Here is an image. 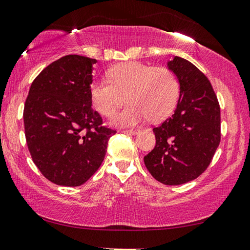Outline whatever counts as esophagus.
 <instances>
[{
  "label": "esophagus",
  "instance_id": "esophagus-1",
  "mask_svg": "<svg viewBox=\"0 0 250 250\" xmlns=\"http://www.w3.org/2000/svg\"><path fill=\"white\" fill-rule=\"evenodd\" d=\"M122 132L126 133V135H137V133L140 132V130H124Z\"/></svg>",
  "mask_w": 250,
  "mask_h": 250
}]
</instances>
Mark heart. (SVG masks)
<instances>
[{"label": "heart", "instance_id": "heart-1", "mask_svg": "<svg viewBox=\"0 0 250 250\" xmlns=\"http://www.w3.org/2000/svg\"><path fill=\"white\" fill-rule=\"evenodd\" d=\"M105 80H96L89 87L94 109L111 117L124 103L129 105L112 119L118 126H132L147 120L159 121L169 115L176 105L180 85L172 70L143 62H122L107 72Z\"/></svg>", "mask_w": 250, "mask_h": 250}]
</instances>
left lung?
Masks as SVG:
<instances>
[{
    "instance_id": "8db88e82",
    "label": "left lung",
    "mask_w": 250,
    "mask_h": 250,
    "mask_svg": "<svg viewBox=\"0 0 250 250\" xmlns=\"http://www.w3.org/2000/svg\"><path fill=\"white\" fill-rule=\"evenodd\" d=\"M180 83L174 113L152 129L156 146L144 157L149 173L165 185L195 180L220 144V106L208 77L184 58L167 62Z\"/></svg>"
}]
</instances>
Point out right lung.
<instances>
[{
	"label": "right lung",
	"mask_w": 250,
	"mask_h": 250,
	"mask_svg": "<svg viewBox=\"0 0 250 250\" xmlns=\"http://www.w3.org/2000/svg\"><path fill=\"white\" fill-rule=\"evenodd\" d=\"M96 59L67 55L32 82L23 110L33 163L47 180L80 186L101 166L115 130L92 109L89 87Z\"/></svg>",
	"instance_id": "add662e5"
}]
</instances>
